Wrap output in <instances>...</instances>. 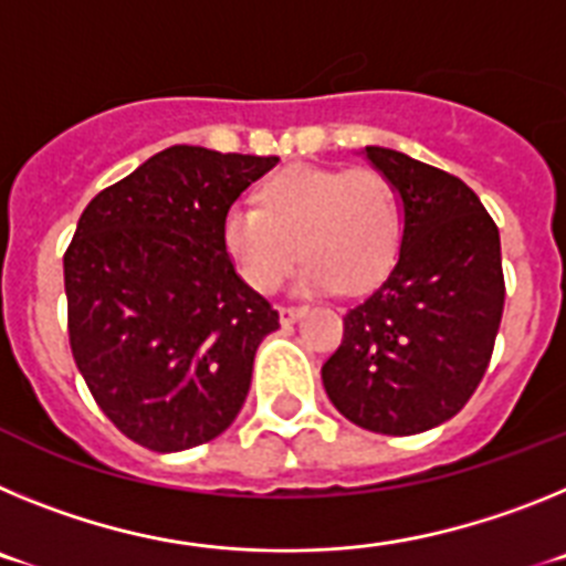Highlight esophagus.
<instances>
[{
  "mask_svg": "<svg viewBox=\"0 0 566 566\" xmlns=\"http://www.w3.org/2000/svg\"><path fill=\"white\" fill-rule=\"evenodd\" d=\"M303 312H306V308H300V306H283V308H280V323H283V326H292L294 319L303 317Z\"/></svg>",
  "mask_w": 566,
  "mask_h": 566,
  "instance_id": "34e87169",
  "label": "esophagus"
}]
</instances>
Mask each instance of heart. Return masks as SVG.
I'll return each instance as SVG.
<instances>
[{
  "label": "heart",
  "instance_id": "obj_1",
  "mask_svg": "<svg viewBox=\"0 0 566 566\" xmlns=\"http://www.w3.org/2000/svg\"><path fill=\"white\" fill-rule=\"evenodd\" d=\"M260 207L234 203L223 243L249 286L277 292L300 254V292H359L391 266L402 234L394 184L377 169L289 167L258 192Z\"/></svg>",
  "mask_w": 566,
  "mask_h": 566
}]
</instances>
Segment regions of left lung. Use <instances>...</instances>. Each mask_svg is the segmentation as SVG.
I'll return each mask as SVG.
<instances>
[{
    "mask_svg": "<svg viewBox=\"0 0 566 566\" xmlns=\"http://www.w3.org/2000/svg\"><path fill=\"white\" fill-rule=\"evenodd\" d=\"M363 155L397 189L402 238L391 272L343 317L323 385L365 431L411 437L457 417L488 371L504 308L502 243L457 175L397 149Z\"/></svg>",
    "mask_w": 566,
    "mask_h": 566,
    "instance_id": "8db88e82",
    "label": "left lung"
}]
</instances>
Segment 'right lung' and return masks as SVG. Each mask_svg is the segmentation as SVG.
I'll use <instances>...</instances> for the list:
<instances>
[{"mask_svg":"<svg viewBox=\"0 0 566 566\" xmlns=\"http://www.w3.org/2000/svg\"><path fill=\"white\" fill-rule=\"evenodd\" d=\"M280 158L169 147L98 192L64 254L73 359L109 422L149 451L221 437L280 328L223 243V218Z\"/></svg>","mask_w":566,"mask_h":566,"instance_id":"right-lung-1","label":"right lung"}]
</instances>
